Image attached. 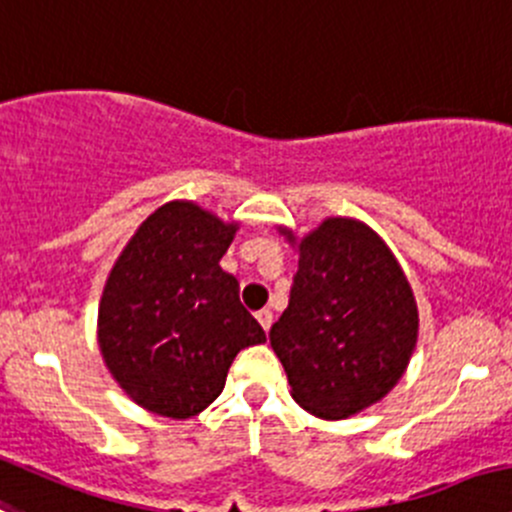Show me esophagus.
<instances>
[{"mask_svg": "<svg viewBox=\"0 0 512 512\" xmlns=\"http://www.w3.org/2000/svg\"><path fill=\"white\" fill-rule=\"evenodd\" d=\"M257 322H260L262 330L267 332L272 327V312L270 310H260V312H257Z\"/></svg>", "mask_w": 512, "mask_h": 512, "instance_id": "1", "label": "esophagus"}]
</instances>
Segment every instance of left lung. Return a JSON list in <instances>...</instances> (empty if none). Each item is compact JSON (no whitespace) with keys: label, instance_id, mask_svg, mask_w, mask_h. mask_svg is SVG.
Here are the masks:
<instances>
[{"label":"left lung","instance_id":"left-lung-1","mask_svg":"<svg viewBox=\"0 0 512 512\" xmlns=\"http://www.w3.org/2000/svg\"><path fill=\"white\" fill-rule=\"evenodd\" d=\"M415 342L413 290L370 227L332 217L300 242L290 305L270 330L300 408L325 420L360 413L395 388Z\"/></svg>","mask_w":512,"mask_h":512}]
</instances>
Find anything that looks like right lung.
<instances>
[{
	"label": "right lung",
	"mask_w": 512,
	"mask_h": 512,
	"mask_svg": "<svg viewBox=\"0 0 512 512\" xmlns=\"http://www.w3.org/2000/svg\"><path fill=\"white\" fill-rule=\"evenodd\" d=\"M235 230L192 202H170L114 262L99 302V350L145 410L202 413L237 352L267 340L242 307L240 282L220 267Z\"/></svg>",
	"instance_id": "obj_1"
}]
</instances>
